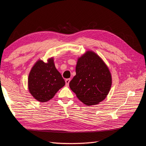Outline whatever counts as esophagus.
<instances>
[{
    "label": "esophagus",
    "instance_id": "esophagus-1",
    "mask_svg": "<svg viewBox=\"0 0 146 146\" xmlns=\"http://www.w3.org/2000/svg\"><path fill=\"white\" fill-rule=\"evenodd\" d=\"M70 81V78H66L65 80V82H66V85L68 86L69 84V82Z\"/></svg>",
    "mask_w": 146,
    "mask_h": 146
}]
</instances>
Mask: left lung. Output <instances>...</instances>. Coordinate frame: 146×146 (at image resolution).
Wrapping results in <instances>:
<instances>
[{
    "mask_svg": "<svg viewBox=\"0 0 146 146\" xmlns=\"http://www.w3.org/2000/svg\"><path fill=\"white\" fill-rule=\"evenodd\" d=\"M76 71L69 86L79 100L90 106L105 99L111 86V76L107 65L98 55L88 51L78 58Z\"/></svg>",
    "mask_w": 146,
    "mask_h": 146,
    "instance_id": "obj_1",
    "label": "left lung"
}]
</instances>
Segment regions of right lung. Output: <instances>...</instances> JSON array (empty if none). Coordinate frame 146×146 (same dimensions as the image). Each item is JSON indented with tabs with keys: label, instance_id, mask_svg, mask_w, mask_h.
<instances>
[{
	"label": "right lung",
	"instance_id": "1",
	"mask_svg": "<svg viewBox=\"0 0 146 146\" xmlns=\"http://www.w3.org/2000/svg\"><path fill=\"white\" fill-rule=\"evenodd\" d=\"M29 91L35 99L46 102L54 98L60 88L65 85L61 74L56 69L52 58L47 63L39 60L29 74Z\"/></svg>",
	"mask_w": 146,
	"mask_h": 146
}]
</instances>
